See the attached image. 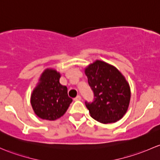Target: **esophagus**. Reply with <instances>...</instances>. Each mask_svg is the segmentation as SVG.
Returning a JSON list of instances; mask_svg holds the SVG:
<instances>
[{"instance_id": "esophagus-1", "label": "esophagus", "mask_w": 160, "mask_h": 160, "mask_svg": "<svg viewBox=\"0 0 160 160\" xmlns=\"http://www.w3.org/2000/svg\"><path fill=\"white\" fill-rule=\"evenodd\" d=\"M81 99H82V97H81V95H77V96L74 98V100H75V101H80Z\"/></svg>"}]
</instances>
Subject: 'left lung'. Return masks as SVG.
Here are the masks:
<instances>
[{
	"label": "left lung",
	"mask_w": 160,
	"mask_h": 160,
	"mask_svg": "<svg viewBox=\"0 0 160 160\" xmlns=\"http://www.w3.org/2000/svg\"><path fill=\"white\" fill-rule=\"evenodd\" d=\"M88 82L94 94L85 106L94 119L104 124L115 122L126 114L130 102V88L118 69L96 61L85 69Z\"/></svg>",
	"instance_id": "obj_1"
}]
</instances>
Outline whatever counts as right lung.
Returning a JSON list of instances; mask_svg holds the SVG:
<instances>
[{"instance_id": "right-lung-1", "label": "right lung", "mask_w": 160, "mask_h": 160, "mask_svg": "<svg viewBox=\"0 0 160 160\" xmlns=\"http://www.w3.org/2000/svg\"><path fill=\"white\" fill-rule=\"evenodd\" d=\"M60 74L53 69H47L40 78V83L33 92L31 104L39 118L55 120L63 116L72 103L68 88L59 82Z\"/></svg>"}]
</instances>
